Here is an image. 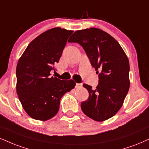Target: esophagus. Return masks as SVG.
Returning <instances> with one entry per match:
<instances>
[{"label":"esophagus","instance_id":"34e87169","mask_svg":"<svg viewBox=\"0 0 149 149\" xmlns=\"http://www.w3.org/2000/svg\"><path fill=\"white\" fill-rule=\"evenodd\" d=\"M82 86V84H80V83H77L76 84V86H75V88H81Z\"/></svg>","mask_w":149,"mask_h":149}]
</instances>
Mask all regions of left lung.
I'll return each mask as SVG.
<instances>
[{
	"label": "left lung",
	"mask_w": 149,
	"mask_h": 149,
	"mask_svg": "<svg viewBox=\"0 0 149 149\" xmlns=\"http://www.w3.org/2000/svg\"><path fill=\"white\" fill-rule=\"evenodd\" d=\"M68 42L79 44L96 72H100L96 88L83 84L89 97L81 104L82 111L97 122L111 118L122 106L130 87V65L125 52L113 36L95 27L76 31Z\"/></svg>",
	"instance_id": "obj_1"
}]
</instances>
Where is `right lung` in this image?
Wrapping results in <instances>:
<instances>
[{
  "instance_id": "add662e5",
  "label": "right lung",
  "mask_w": 149,
  "mask_h": 149,
  "mask_svg": "<svg viewBox=\"0 0 149 149\" xmlns=\"http://www.w3.org/2000/svg\"><path fill=\"white\" fill-rule=\"evenodd\" d=\"M73 31L50 29L34 38L16 66V92L20 102L32 118L45 121L58 113L60 101L75 86L72 79L51 76Z\"/></svg>"
}]
</instances>
